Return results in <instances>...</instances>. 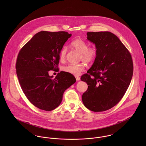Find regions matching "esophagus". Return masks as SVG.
Listing matches in <instances>:
<instances>
[{
  "label": "esophagus",
  "instance_id": "obj_1",
  "mask_svg": "<svg viewBox=\"0 0 146 146\" xmlns=\"http://www.w3.org/2000/svg\"><path fill=\"white\" fill-rule=\"evenodd\" d=\"M75 78H76V80H77V81H79V80H80V78L79 76H75Z\"/></svg>",
  "mask_w": 146,
  "mask_h": 146
}]
</instances>
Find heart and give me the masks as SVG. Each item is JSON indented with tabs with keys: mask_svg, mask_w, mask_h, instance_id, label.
<instances>
[{
	"mask_svg": "<svg viewBox=\"0 0 146 146\" xmlns=\"http://www.w3.org/2000/svg\"><path fill=\"white\" fill-rule=\"evenodd\" d=\"M71 46L80 53L79 61H83L86 63H89L94 61L97 54V50L94 46H88L86 42L82 39L78 38L72 40L70 43ZM67 49L63 46L60 53V60L64 62L66 60ZM85 66L83 63L70 64L62 67L63 71L70 74L78 75L84 70Z\"/></svg>",
	"mask_w": 146,
	"mask_h": 146,
	"instance_id": "1",
	"label": "heart"
}]
</instances>
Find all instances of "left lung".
Returning <instances> with one entry per match:
<instances>
[{"label":"left lung","mask_w":146,"mask_h":146,"mask_svg":"<svg viewBox=\"0 0 146 146\" xmlns=\"http://www.w3.org/2000/svg\"><path fill=\"white\" fill-rule=\"evenodd\" d=\"M86 34L87 39L95 44L97 54L92 67L81 77V80L88 84L82 101L92 111H104L117 104L125 94L133 74L132 58L112 33Z\"/></svg>","instance_id":"left-lung-1"}]
</instances>
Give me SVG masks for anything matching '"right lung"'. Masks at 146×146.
<instances>
[{
  "label": "right lung",
  "mask_w": 146,
  "mask_h": 146,
  "mask_svg": "<svg viewBox=\"0 0 146 146\" xmlns=\"http://www.w3.org/2000/svg\"><path fill=\"white\" fill-rule=\"evenodd\" d=\"M65 31H40L21 48L16 69L21 88L35 107L49 111L61 104L64 92L76 82L72 74L64 71L54 79L50 70H57L60 53L71 36Z\"/></svg>",
  "instance_id": "obj_1"
}]
</instances>
